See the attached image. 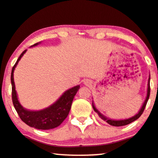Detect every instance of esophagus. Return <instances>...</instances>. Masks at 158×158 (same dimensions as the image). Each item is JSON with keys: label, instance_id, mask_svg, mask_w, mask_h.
<instances>
[{"label": "esophagus", "instance_id": "34e87169", "mask_svg": "<svg viewBox=\"0 0 158 158\" xmlns=\"http://www.w3.org/2000/svg\"><path fill=\"white\" fill-rule=\"evenodd\" d=\"M84 84H85L86 86H89V85H90L91 82H90V81L88 80V79H86V80L84 81Z\"/></svg>", "mask_w": 158, "mask_h": 158}]
</instances>
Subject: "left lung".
Segmentation results:
<instances>
[{
    "label": "left lung",
    "mask_w": 158,
    "mask_h": 158,
    "mask_svg": "<svg viewBox=\"0 0 158 158\" xmlns=\"http://www.w3.org/2000/svg\"><path fill=\"white\" fill-rule=\"evenodd\" d=\"M150 74H149V79H148V90H147V96L146 98L143 102L142 107H141L140 110H139V112L136 113L135 115L132 116L131 118H129L126 119H120V120H115L112 118H109L106 117V115H104L102 113H101L100 111H99L97 108L94 106V101L92 100V108H93L94 110L98 113L99 117L101 119H102L103 121H106L107 123H109V124L111 126H113V127H122V126H126L129 124V123H132V122L136 121V119H138L141 116V115L142 114L143 111H144L145 107H146L147 102L149 100V98H150Z\"/></svg>",
    "instance_id": "8db88e82"
}]
</instances>
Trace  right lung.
Masks as SVG:
<instances>
[{
  "instance_id": "add662e5",
  "label": "right lung",
  "mask_w": 158,
  "mask_h": 158,
  "mask_svg": "<svg viewBox=\"0 0 158 158\" xmlns=\"http://www.w3.org/2000/svg\"><path fill=\"white\" fill-rule=\"evenodd\" d=\"M41 42H39L31 45L30 48L38 45ZM27 50H25L20 55L11 71L10 81L12 86V101H13L14 106L22 121L30 127L41 130L54 129L61 124L62 122L68 116L73 98L80 88V85H77L67 89L54 103L50 105L48 108L39 110H31L24 108L19 100L17 92L16 91L14 73L19 61L27 52Z\"/></svg>"
}]
</instances>
